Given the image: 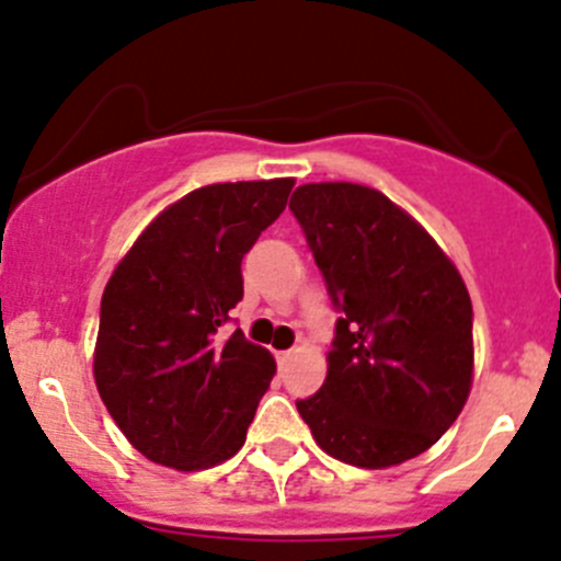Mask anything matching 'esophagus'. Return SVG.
I'll list each match as a JSON object with an SVG mask.
<instances>
[{
	"label": "esophagus",
	"instance_id": "esophagus-1",
	"mask_svg": "<svg viewBox=\"0 0 561 561\" xmlns=\"http://www.w3.org/2000/svg\"><path fill=\"white\" fill-rule=\"evenodd\" d=\"M293 356H296V351H282L276 358H279V364H282V367H285L287 362H293Z\"/></svg>",
	"mask_w": 561,
	"mask_h": 561
}]
</instances>
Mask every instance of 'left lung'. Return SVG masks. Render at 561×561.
I'll return each instance as SVG.
<instances>
[{
  "label": "left lung",
  "instance_id": "obj_1",
  "mask_svg": "<svg viewBox=\"0 0 561 561\" xmlns=\"http://www.w3.org/2000/svg\"><path fill=\"white\" fill-rule=\"evenodd\" d=\"M340 309L329 375L296 400L331 458L389 469L431 449L463 411L474 373L471 298L453 260L389 197L358 183L293 192Z\"/></svg>",
  "mask_w": 561,
  "mask_h": 561
}]
</instances>
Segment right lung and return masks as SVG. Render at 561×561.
Wrapping results in <instances>:
<instances>
[{"label":"right lung","mask_w":561,"mask_h":561,"mask_svg":"<svg viewBox=\"0 0 561 561\" xmlns=\"http://www.w3.org/2000/svg\"><path fill=\"white\" fill-rule=\"evenodd\" d=\"M290 178L214 183L156 216L101 298L98 394L134 449L178 471L225 463L247 442L274 356L241 329V260L290 197Z\"/></svg>","instance_id":"obj_1"}]
</instances>
